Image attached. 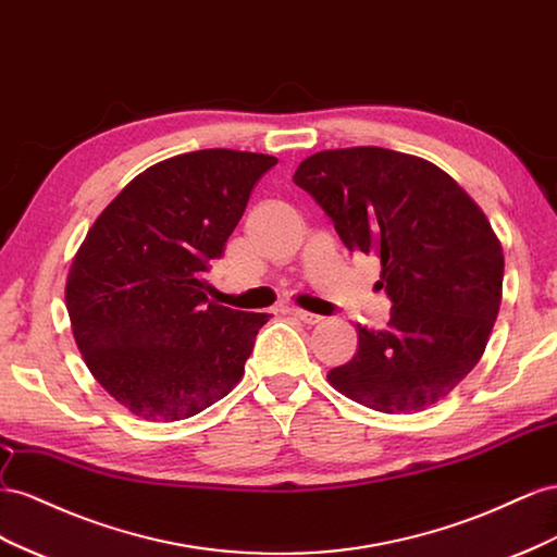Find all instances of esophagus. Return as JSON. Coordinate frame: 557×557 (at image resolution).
Instances as JSON below:
<instances>
[{
  "instance_id": "34e87169",
  "label": "esophagus",
  "mask_w": 557,
  "mask_h": 557,
  "mask_svg": "<svg viewBox=\"0 0 557 557\" xmlns=\"http://www.w3.org/2000/svg\"><path fill=\"white\" fill-rule=\"evenodd\" d=\"M287 314L296 317V320H300L304 324H320L324 317L322 314H314V312H308V310H300V308H287L284 310Z\"/></svg>"
}]
</instances>
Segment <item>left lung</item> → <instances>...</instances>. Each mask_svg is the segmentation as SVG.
I'll return each mask as SVG.
<instances>
[{
  "instance_id": "obj_1",
  "label": "left lung",
  "mask_w": 557,
  "mask_h": 557,
  "mask_svg": "<svg viewBox=\"0 0 557 557\" xmlns=\"http://www.w3.org/2000/svg\"><path fill=\"white\" fill-rule=\"evenodd\" d=\"M294 184L349 251L380 261L375 287L392 300L387 329L357 324V355L329 383L380 412L450 394L479 363L502 304L504 253L479 205L436 165L380 147L314 153Z\"/></svg>"
}]
</instances>
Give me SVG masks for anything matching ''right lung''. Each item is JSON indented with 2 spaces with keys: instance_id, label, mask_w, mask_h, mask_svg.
<instances>
[{
  "instance_id": "add662e5",
  "label": "right lung",
  "mask_w": 557,
  "mask_h": 557,
  "mask_svg": "<svg viewBox=\"0 0 557 557\" xmlns=\"http://www.w3.org/2000/svg\"><path fill=\"white\" fill-rule=\"evenodd\" d=\"M275 163L231 149L168 158L137 174L78 247L65 287L74 341L135 416L186 420L240 383L268 314L216 306L205 273Z\"/></svg>"
}]
</instances>
